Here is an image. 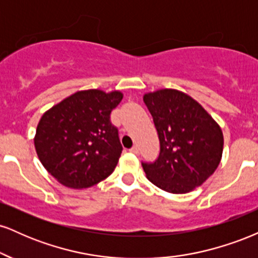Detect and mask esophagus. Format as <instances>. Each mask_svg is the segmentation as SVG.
I'll use <instances>...</instances> for the list:
<instances>
[{
  "label": "esophagus",
  "mask_w": 258,
  "mask_h": 258,
  "mask_svg": "<svg viewBox=\"0 0 258 258\" xmlns=\"http://www.w3.org/2000/svg\"><path fill=\"white\" fill-rule=\"evenodd\" d=\"M130 152L133 153V154H138L139 153V148L137 146H133L131 149H130Z\"/></svg>",
  "instance_id": "esophagus-1"
}]
</instances>
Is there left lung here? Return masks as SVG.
Wrapping results in <instances>:
<instances>
[{
    "instance_id": "obj_1",
    "label": "left lung",
    "mask_w": 258,
    "mask_h": 258,
    "mask_svg": "<svg viewBox=\"0 0 258 258\" xmlns=\"http://www.w3.org/2000/svg\"><path fill=\"white\" fill-rule=\"evenodd\" d=\"M160 141V155L143 162L147 178L162 190L185 194L203 184L220 165L223 133L197 100L184 92L162 88L143 96Z\"/></svg>"
}]
</instances>
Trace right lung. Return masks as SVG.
<instances>
[{
	"instance_id": "obj_1",
	"label": "right lung",
	"mask_w": 258,
	"mask_h": 258,
	"mask_svg": "<svg viewBox=\"0 0 258 258\" xmlns=\"http://www.w3.org/2000/svg\"><path fill=\"white\" fill-rule=\"evenodd\" d=\"M122 97L120 91H79L41 116L35 149L43 167L59 183L84 189L112 173L122 147L110 112Z\"/></svg>"
}]
</instances>
